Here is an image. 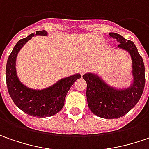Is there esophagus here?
I'll return each mask as SVG.
<instances>
[{
	"instance_id": "esophagus-1",
	"label": "esophagus",
	"mask_w": 149,
	"mask_h": 149,
	"mask_svg": "<svg viewBox=\"0 0 149 149\" xmlns=\"http://www.w3.org/2000/svg\"><path fill=\"white\" fill-rule=\"evenodd\" d=\"M86 70L87 69H86V68H80V73L81 75H83L85 72H86Z\"/></svg>"
}]
</instances>
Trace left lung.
<instances>
[{
  "label": "left lung",
  "mask_w": 149,
  "mask_h": 149,
  "mask_svg": "<svg viewBox=\"0 0 149 149\" xmlns=\"http://www.w3.org/2000/svg\"><path fill=\"white\" fill-rule=\"evenodd\" d=\"M110 36L120 44L117 49L126 51L131 58V81L126 87L108 84L97 73L87 72L82 77L86 81V99L91 111L104 119H118L126 115L138 103L144 85V64L135 44L120 34L110 33Z\"/></svg>",
  "instance_id": "1"
}]
</instances>
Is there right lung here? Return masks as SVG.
<instances>
[{"label":"right lung","mask_w":149,"mask_h":149,"mask_svg":"<svg viewBox=\"0 0 149 149\" xmlns=\"http://www.w3.org/2000/svg\"><path fill=\"white\" fill-rule=\"evenodd\" d=\"M36 35L48 36L49 33L46 30L36 31L19 40L8 58L6 77L9 94L15 105L29 116L44 118L54 116L62 110L68 91L81 76L71 75L43 89H33L21 82L16 72L17 55L24 45Z\"/></svg>","instance_id":"1"}]
</instances>
